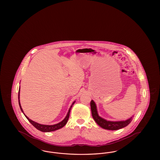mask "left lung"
<instances>
[{"mask_svg":"<svg viewBox=\"0 0 160 160\" xmlns=\"http://www.w3.org/2000/svg\"><path fill=\"white\" fill-rule=\"evenodd\" d=\"M91 108L92 115L95 122L102 128L108 130H118L127 127L131 122L134 116L125 121H110L100 117L97 111V108L93 100L91 101Z\"/></svg>","mask_w":160,"mask_h":160,"instance_id":"obj_1","label":"left lung"}]
</instances>
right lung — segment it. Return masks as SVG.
Listing matches in <instances>:
<instances>
[{
    "instance_id": "1",
    "label": "right lung",
    "mask_w": 160,
    "mask_h": 160,
    "mask_svg": "<svg viewBox=\"0 0 160 160\" xmlns=\"http://www.w3.org/2000/svg\"><path fill=\"white\" fill-rule=\"evenodd\" d=\"M20 88H19L18 95V98L19 106H20V109H21V111L22 112V113H23V114L25 116V117L28 119V120L30 122L31 124H32L33 127H35L37 129L39 130V131H42V132H51V131H56V130H58V129L62 128V127H63L67 124V123L68 122V120L69 117V113H70L71 108H72V107L73 106V105H74V104L75 103L76 101H74L72 103L71 106H70L69 108L68 112V113H67V116H65V118L61 122H59L58 123H56V124H54V125H43V124H40V123H38L37 122L33 121L32 120L30 119L26 114L24 113V112H23V109H22V106H21L20 101Z\"/></svg>"
}]
</instances>
